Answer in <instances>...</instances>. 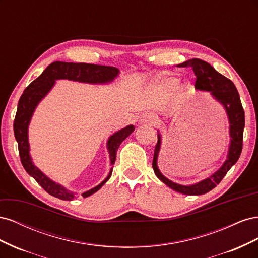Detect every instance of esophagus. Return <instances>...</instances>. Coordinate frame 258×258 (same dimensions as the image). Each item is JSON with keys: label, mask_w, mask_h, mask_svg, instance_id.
<instances>
[{"label": "esophagus", "mask_w": 258, "mask_h": 258, "mask_svg": "<svg viewBox=\"0 0 258 258\" xmlns=\"http://www.w3.org/2000/svg\"><path fill=\"white\" fill-rule=\"evenodd\" d=\"M140 123L145 124V126H154L156 123V120L154 118V116L151 114L144 115L141 119H140Z\"/></svg>", "instance_id": "34e87169"}]
</instances>
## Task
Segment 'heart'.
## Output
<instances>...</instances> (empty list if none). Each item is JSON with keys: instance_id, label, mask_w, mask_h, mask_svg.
Wrapping results in <instances>:
<instances>
[{"instance_id": "obj_1", "label": "heart", "mask_w": 258, "mask_h": 258, "mask_svg": "<svg viewBox=\"0 0 258 258\" xmlns=\"http://www.w3.org/2000/svg\"><path fill=\"white\" fill-rule=\"evenodd\" d=\"M177 83H178V80L176 77H166V79H163L160 82V86L165 89H173L177 85Z\"/></svg>"}]
</instances>
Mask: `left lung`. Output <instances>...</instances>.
<instances>
[{"label":"left lung","mask_w":258,"mask_h":258,"mask_svg":"<svg viewBox=\"0 0 258 258\" xmlns=\"http://www.w3.org/2000/svg\"><path fill=\"white\" fill-rule=\"evenodd\" d=\"M178 67H190L195 75L197 76L196 87L200 91H209L217 102H220L225 108L229 122V147L226 160L217 171L202 181L192 185H181L171 181L163 175L157 165L158 154L161 147V135L158 131V142L155 146L153 169L154 172L161 182L165 183L171 189L183 195H204L212 190L216 185L221 183L223 177L228 172L230 168L238 161L242 152V142H243L244 129V111L241 104L239 92L233 84L227 77H225L216 70L210 66L208 62L200 59H190Z\"/></svg>","instance_id":"8db88e82"}]
</instances>
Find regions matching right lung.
<instances>
[{"mask_svg": "<svg viewBox=\"0 0 258 258\" xmlns=\"http://www.w3.org/2000/svg\"><path fill=\"white\" fill-rule=\"evenodd\" d=\"M118 75L119 70L114 67L56 61L52 62L51 64L46 68L45 71L36 80L31 83L21 95L18 102L16 117H15L14 120V134L18 143L20 160L28 174L32 176L51 196L59 198L61 200L71 201L76 198V194L67 189L61 184L53 182L52 179L44 174L33 163L32 157L30 155L28 132L29 124L36 106L48 95V92L52 89L54 84H56V81L58 80H68L93 85H103L112 83ZM134 131V124H129V126L118 130L108 138L106 147L108 154H110L111 166L115 163L116 153L119 145ZM113 167L110 170V173L104 178V181L101 182L96 187H93V188L83 192L82 196L86 198L98 191L110 179Z\"/></svg>", "mask_w": 258, "mask_h": 258, "instance_id": "1", "label": "right lung"}]
</instances>
